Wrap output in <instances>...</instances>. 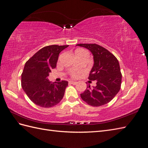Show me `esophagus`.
<instances>
[{
    "label": "esophagus",
    "instance_id": "obj_1",
    "mask_svg": "<svg viewBox=\"0 0 148 148\" xmlns=\"http://www.w3.org/2000/svg\"><path fill=\"white\" fill-rule=\"evenodd\" d=\"M69 83H70V84H73V85H75V84H77V82H75V81H69Z\"/></svg>",
    "mask_w": 148,
    "mask_h": 148
}]
</instances>
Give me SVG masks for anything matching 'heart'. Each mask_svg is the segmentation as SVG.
<instances>
[{"label":"heart","instance_id":"1","mask_svg":"<svg viewBox=\"0 0 148 148\" xmlns=\"http://www.w3.org/2000/svg\"><path fill=\"white\" fill-rule=\"evenodd\" d=\"M75 56H82V55H85V54H88L87 51L85 50L82 49H77L75 50ZM80 74V72L77 71V72H74V73L73 74V75L74 77L77 76L79 74Z\"/></svg>","mask_w":148,"mask_h":148}]
</instances>
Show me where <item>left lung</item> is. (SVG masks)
<instances>
[{
  "mask_svg": "<svg viewBox=\"0 0 148 148\" xmlns=\"http://www.w3.org/2000/svg\"><path fill=\"white\" fill-rule=\"evenodd\" d=\"M90 50L93 56L94 64L88 79L97 81V86L90 85L81 94L82 100L92 106L108 103L121 89L122 74L118 60L105 48L97 44H77Z\"/></svg>",
  "mask_w": 148,
  "mask_h": 148,
  "instance_id": "obj_1",
  "label": "left lung"
}]
</instances>
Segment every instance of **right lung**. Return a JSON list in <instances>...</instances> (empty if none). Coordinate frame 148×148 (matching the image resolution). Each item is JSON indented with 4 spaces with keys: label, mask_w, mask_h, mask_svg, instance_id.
<instances>
[{
    "label": "right lung",
    "mask_w": 148,
    "mask_h": 148,
    "mask_svg": "<svg viewBox=\"0 0 148 148\" xmlns=\"http://www.w3.org/2000/svg\"><path fill=\"white\" fill-rule=\"evenodd\" d=\"M68 46L45 47L25 64L21 74L22 88L31 100L41 107H52L64 97L68 82H51L47 77L51 70L56 67L60 51Z\"/></svg>",
    "instance_id": "obj_1"
}]
</instances>
